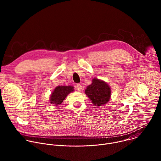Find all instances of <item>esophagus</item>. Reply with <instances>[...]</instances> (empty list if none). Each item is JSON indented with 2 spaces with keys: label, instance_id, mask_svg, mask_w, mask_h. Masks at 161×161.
Returning a JSON list of instances; mask_svg holds the SVG:
<instances>
[{
  "label": "esophagus",
  "instance_id": "obj_1",
  "mask_svg": "<svg viewBox=\"0 0 161 161\" xmlns=\"http://www.w3.org/2000/svg\"><path fill=\"white\" fill-rule=\"evenodd\" d=\"M81 88H82L81 85H80V84H77V85H76V89H77L78 91H80V90H81Z\"/></svg>",
  "mask_w": 161,
  "mask_h": 161
}]
</instances>
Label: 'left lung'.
Wrapping results in <instances>:
<instances>
[{"label": "left lung", "mask_w": 161, "mask_h": 161, "mask_svg": "<svg viewBox=\"0 0 161 161\" xmlns=\"http://www.w3.org/2000/svg\"><path fill=\"white\" fill-rule=\"evenodd\" d=\"M111 88L107 83L94 78L92 84L87 86L85 90V94L95 106H100L106 104L111 97Z\"/></svg>", "instance_id": "1"}]
</instances>
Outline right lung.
Instances as JSON below:
<instances>
[{
    "label": "right lung",
    "mask_w": 161,
    "mask_h": 161,
    "mask_svg": "<svg viewBox=\"0 0 161 161\" xmlns=\"http://www.w3.org/2000/svg\"><path fill=\"white\" fill-rule=\"evenodd\" d=\"M74 91L72 86H57L50 96V102L55 106L60 104L69 94Z\"/></svg>",
    "instance_id": "obj_1"
}]
</instances>
